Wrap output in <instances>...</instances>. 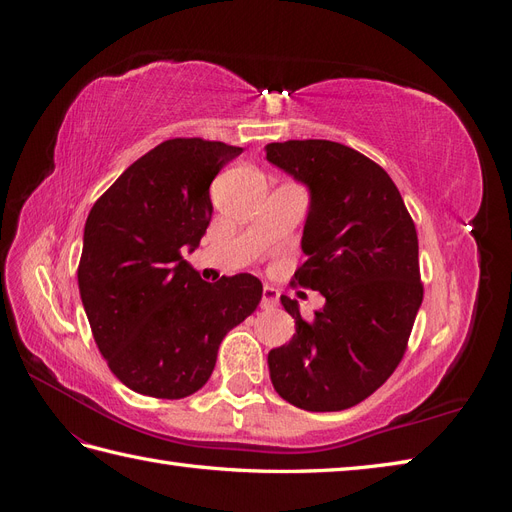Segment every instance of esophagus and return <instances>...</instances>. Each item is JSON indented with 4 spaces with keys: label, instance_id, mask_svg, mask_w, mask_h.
Here are the masks:
<instances>
[{
    "label": "esophagus",
    "instance_id": "obj_1",
    "mask_svg": "<svg viewBox=\"0 0 512 512\" xmlns=\"http://www.w3.org/2000/svg\"><path fill=\"white\" fill-rule=\"evenodd\" d=\"M280 303V290L273 288V286H265L262 288V309H273Z\"/></svg>",
    "mask_w": 512,
    "mask_h": 512
}]
</instances>
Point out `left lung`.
Returning a JSON list of instances; mask_svg holds the SVG:
<instances>
[{
  "mask_svg": "<svg viewBox=\"0 0 512 512\" xmlns=\"http://www.w3.org/2000/svg\"><path fill=\"white\" fill-rule=\"evenodd\" d=\"M267 160L309 188L292 284L318 290L324 307L303 320L282 297L297 333L269 352L273 389L309 412L361 404L404 359L423 303L418 237L386 170L333 141L269 143Z\"/></svg>",
  "mask_w": 512,
  "mask_h": 512,
  "instance_id": "8db88e82",
  "label": "left lung"
}]
</instances>
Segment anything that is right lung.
Instances as JSON below:
<instances>
[{
    "instance_id": "add662e5",
    "label": "right lung",
    "mask_w": 512,
    "mask_h": 512,
    "mask_svg": "<svg viewBox=\"0 0 512 512\" xmlns=\"http://www.w3.org/2000/svg\"><path fill=\"white\" fill-rule=\"evenodd\" d=\"M241 151L170 138L123 170L87 215L83 307L108 367L136 393L183 399L203 389L222 339L262 299L250 273L209 284L183 260L211 222V181Z\"/></svg>"
}]
</instances>
